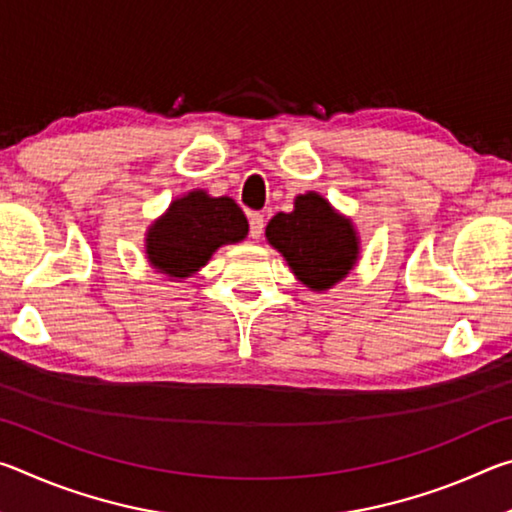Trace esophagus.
Masks as SVG:
<instances>
[{
    "label": "esophagus",
    "instance_id": "esophagus-1",
    "mask_svg": "<svg viewBox=\"0 0 512 512\" xmlns=\"http://www.w3.org/2000/svg\"><path fill=\"white\" fill-rule=\"evenodd\" d=\"M248 223H250V237H253V239L262 237V232H264V214L253 212V214L248 216Z\"/></svg>",
    "mask_w": 512,
    "mask_h": 512
}]
</instances>
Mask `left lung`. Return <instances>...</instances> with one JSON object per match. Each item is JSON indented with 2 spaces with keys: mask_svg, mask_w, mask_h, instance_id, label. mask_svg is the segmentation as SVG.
<instances>
[{
  "mask_svg": "<svg viewBox=\"0 0 512 512\" xmlns=\"http://www.w3.org/2000/svg\"><path fill=\"white\" fill-rule=\"evenodd\" d=\"M266 241L316 293L345 280L361 255V239L350 216L318 192L296 196L291 212H277L266 225Z\"/></svg>",
  "mask_w": 512,
  "mask_h": 512,
  "instance_id": "left-lung-1",
  "label": "left lung"
}]
</instances>
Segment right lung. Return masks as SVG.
Masks as SVG:
<instances>
[{"label":"right lung","instance_id":"1","mask_svg":"<svg viewBox=\"0 0 512 512\" xmlns=\"http://www.w3.org/2000/svg\"><path fill=\"white\" fill-rule=\"evenodd\" d=\"M248 235V219L230 196L192 189L173 198L167 212L146 230L144 248L155 273L185 280L210 262L221 246L239 244Z\"/></svg>","mask_w":512,"mask_h":512}]
</instances>
